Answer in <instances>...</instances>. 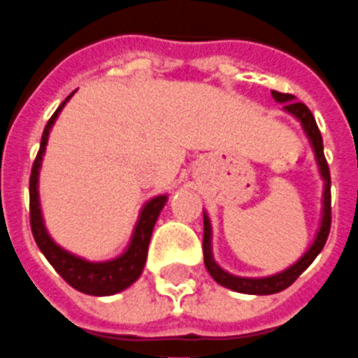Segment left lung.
<instances>
[{
	"label": "left lung",
	"mask_w": 358,
	"mask_h": 358,
	"mask_svg": "<svg viewBox=\"0 0 358 358\" xmlns=\"http://www.w3.org/2000/svg\"><path fill=\"white\" fill-rule=\"evenodd\" d=\"M271 96H273L275 101L285 103L282 108L301 122L303 131H305V134L308 136V142L313 145L320 173H322V177H324L325 181L324 213H322V224H320L318 234H316V238H314L313 245L307 250V253L285 271H279V273L270 277H259V279L231 275L229 271L222 270V268L214 262L213 248H210V222H208L207 214L203 213V260H205V266H207L208 273H210L214 281L218 282V285H222V287L231 288L234 292L255 294V296L277 294L290 287L297 277L301 275L303 271L313 264V260L318 257L320 251L324 250L325 242H327L329 231H331V173H329V164L327 161H325L324 140H322V133H320L318 125H316V120H314L313 113L308 110L307 105H305V103H297L292 94H282L277 92V90H271Z\"/></svg>",
	"instance_id": "8db88e82"
}]
</instances>
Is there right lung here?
<instances>
[{"label":"right lung","mask_w":358,"mask_h":358,"mask_svg":"<svg viewBox=\"0 0 358 358\" xmlns=\"http://www.w3.org/2000/svg\"><path fill=\"white\" fill-rule=\"evenodd\" d=\"M70 94L61 107L57 108L55 114L51 116L50 122L45 124V129L42 133L40 140L38 155L33 162V170H31L29 179V214H31V231H33L34 242L44 253L57 273L64 279L70 287L88 296H113L127 287H131L136 279L140 277L144 270L145 257H148V245H150L151 233L155 227V222L164 207L168 196H157L145 203L140 218L134 227L133 238H131L129 248L122 253L120 257L113 260H105V262H90L81 257L73 255L70 251L62 250L61 245L53 242L48 231H45L44 220H42V210H40L38 201V170L42 164V157H44L45 144H48V136H50L51 125L55 124L57 116L66 105V101L71 98Z\"/></svg>","instance_id":"1"}]
</instances>
